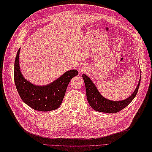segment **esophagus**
<instances>
[{"instance_id": "esophagus-1", "label": "esophagus", "mask_w": 152, "mask_h": 152, "mask_svg": "<svg viewBox=\"0 0 152 152\" xmlns=\"http://www.w3.org/2000/svg\"><path fill=\"white\" fill-rule=\"evenodd\" d=\"M85 69H86V67H85V66H83V64H81V65L79 66V70L81 71H83V70H85Z\"/></svg>"}]
</instances>
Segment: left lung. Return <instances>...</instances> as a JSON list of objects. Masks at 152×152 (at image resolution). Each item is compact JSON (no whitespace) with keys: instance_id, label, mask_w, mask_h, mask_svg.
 I'll use <instances>...</instances> for the list:
<instances>
[{"instance_id":"8db88e82","label":"left lung","mask_w":152,"mask_h":152,"mask_svg":"<svg viewBox=\"0 0 152 152\" xmlns=\"http://www.w3.org/2000/svg\"><path fill=\"white\" fill-rule=\"evenodd\" d=\"M82 77L85 82L87 99H88L89 105L96 111L108 113V114L118 112L129 104L136 96L140 83V79L135 91L132 95L127 99L120 101H112L105 99L104 96L100 94L95 86L86 74H83Z\"/></svg>"}]
</instances>
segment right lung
I'll return each mask as SVG.
<instances>
[{"label":"right lung","mask_w":152,"mask_h":152,"mask_svg":"<svg viewBox=\"0 0 152 152\" xmlns=\"http://www.w3.org/2000/svg\"><path fill=\"white\" fill-rule=\"evenodd\" d=\"M19 49L14 63V81L16 89L25 104L35 110L48 112L56 110L61 104L68 85L73 77L78 75L76 70L67 71L49 85L38 86L24 78L19 67Z\"/></svg>","instance_id":"1"}]
</instances>
